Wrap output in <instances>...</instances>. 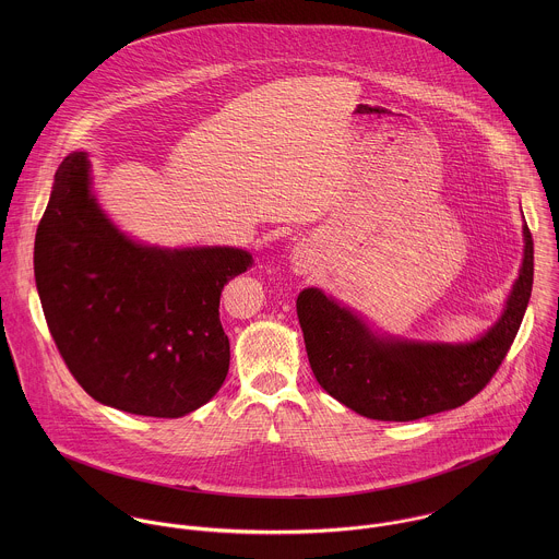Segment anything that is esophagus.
Here are the masks:
<instances>
[{
	"label": "esophagus",
	"instance_id": "34e87169",
	"mask_svg": "<svg viewBox=\"0 0 559 559\" xmlns=\"http://www.w3.org/2000/svg\"><path fill=\"white\" fill-rule=\"evenodd\" d=\"M308 260H310V255H308V251L301 247L299 251H295V264L299 266V269H306L308 266Z\"/></svg>",
	"mask_w": 559,
	"mask_h": 559
}]
</instances>
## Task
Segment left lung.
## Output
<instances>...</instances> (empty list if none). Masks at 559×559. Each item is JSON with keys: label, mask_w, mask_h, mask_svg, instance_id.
<instances>
[{"label": "left lung", "mask_w": 559, "mask_h": 559, "mask_svg": "<svg viewBox=\"0 0 559 559\" xmlns=\"http://www.w3.org/2000/svg\"><path fill=\"white\" fill-rule=\"evenodd\" d=\"M523 262L501 317L465 344L413 342L374 333L353 310L306 288L297 317L320 388L381 421H411L450 411L479 394L508 355L534 284V240L523 226Z\"/></svg>", "instance_id": "obj_1"}]
</instances>
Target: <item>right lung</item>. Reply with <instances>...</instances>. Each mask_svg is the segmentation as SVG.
Returning <instances> with one entry per match:
<instances>
[{"label": "right lung", "instance_id": "1", "mask_svg": "<svg viewBox=\"0 0 559 559\" xmlns=\"http://www.w3.org/2000/svg\"><path fill=\"white\" fill-rule=\"evenodd\" d=\"M239 247L144 245L92 193L87 153L56 171L34 242V275L56 346L100 404L182 417L213 399L230 368L224 284L251 266Z\"/></svg>", "mask_w": 559, "mask_h": 559}]
</instances>
